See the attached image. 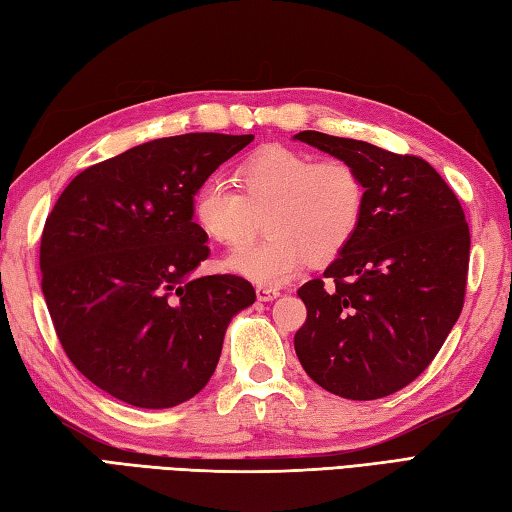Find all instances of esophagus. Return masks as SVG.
I'll list each match as a JSON object with an SVG mask.
<instances>
[{
  "label": "esophagus",
  "instance_id": "esophagus-1",
  "mask_svg": "<svg viewBox=\"0 0 512 512\" xmlns=\"http://www.w3.org/2000/svg\"><path fill=\"white\" fill-rule=\"evenodd\" d=\"M278 296H281V289H276V287H256V298H258V301L269 303V301H274V298H278Z\"/></svg>",
  "mask_w": 512,
  "mask_h": 512
}]
</instances>
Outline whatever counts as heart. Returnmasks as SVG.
I'll return each instance as SVG.
<instances>
[{
  "instance_id": "1",
  "label": "heart",
  "mask_w": 512,
  "mask_h": 512,
  "mask_svg": "<svg viewBox=\"0 0 512 512\" xmlns=\"http://www.w3.org/2000/svg\"><path fill=\"white\" fill-rule=\"evenodd\" d=\"M240 189L223 176L202 182L194 216L207 236L236 247L225 258L229 272L258 285H283L307 258L325 263L352 243L365 211V182L345 160H314L303 151L267 147L238 169ZM270 236L251 239L262 218Z\"/></svg>"
}]
</instances>
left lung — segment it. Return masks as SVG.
<instances>
[{
  "label": "left lung",
  "instance_id": "8db88e82",
  "mask_svg": "<svg viewBox=\"0 0 512 512\" xmlns=\"http://www.w3.org/2000/svg\"><path fill=\"white\" fill-rule=\"evenodd\" d=\"M365 182L361 227L323 278L298 289L307 321L296 356L323 390L372 401L428 368L464 307L470 231L459 200L417 156L301 131Z\"/></svg>",
  "mask_w": 512,
  "mask_h": 512
}]
</instances>
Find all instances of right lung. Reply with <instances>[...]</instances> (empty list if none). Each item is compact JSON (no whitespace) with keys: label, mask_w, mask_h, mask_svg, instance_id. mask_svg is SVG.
<instances>
[{"label":"right lung","mask_w":512,"mask_h":512,"mask_svg":"<svg viewBox=\"0 0 512 512\" xmlns=\"http://www.w3.org/2000/svg\"><path fill=\"white\" fill-rule=\"evenodd\" d=\"M254 136L185 133L84 169L46 218L42 292L66 356L129 406L185 403L214 374L252 283L200 276L207 234L194 198Z\"/></svg>","instance_id":"right-lung-1"}]
</instances>
